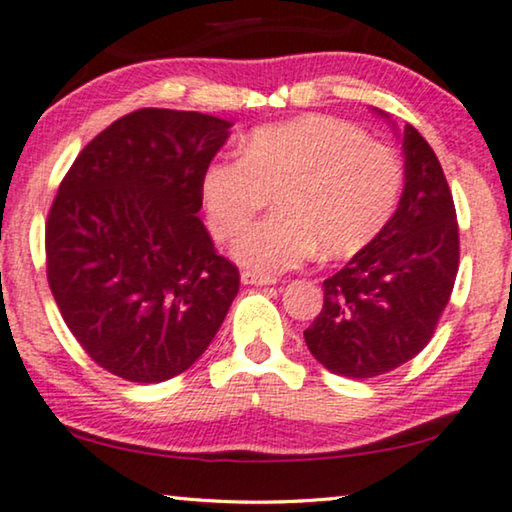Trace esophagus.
Instances as JSON below:
<instances>
[{
  "label": "esophagus",
  "mask_w": 512,
  "mask_h": 512,
  "mask_svg": "<svg viewBox=\"0 0 512 512\" xmlns=\"http://www.w3.org/2000/svg\"><path fill=\"white\" fill-rule=\"evenodd\" d=\"M241 280H243V283H246V285H257V287L276 283V278L262 276V273H255V271H243V273H241Z\"/></svg>",
  "instance_id": "34e87169"
}]
</instances>
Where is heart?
Masks as SVG:
<instances>
[{
  "label": "heart",
  "mask_w": 512,
  "mask_h": 512,
  "mask_svg": "<svg viewBox=\"0 0 512 512\" xmlns=\"http://www.w3.org/2000/svg\"><path fill=\"white\" fill-rule=\"evenodd\" d=\"M403 167L394 148L334 115H301L253 129L241 157H215L201 176L208 225L232 239L276 194L278 213L234 243L241 264L276 276L315 250L348 257L397 213Z\"/></svg>",
  "instance_id": "b5f03b06"
}]
</instances>
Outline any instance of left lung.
Here are the masks:
<instances>
[{
    "instance_id": "8db88e82",
    "label": "left lung",
    "mask_w": 512,
    "mask_h": 512,
    "mask_svg": "<svg viewBox=\"0 0 512 512\" xmlns=\"http://www.w3.org/2000/svg\"><path fill=\"white\" fill-rule=\"evenodd\" d=\"M406 185L397 213L369 246L329 276L325 304L304 331L331 373L376 378L431 341L459 269V227L441 162L413 125L403 127Z\"/></svg>"
}]
</instances>
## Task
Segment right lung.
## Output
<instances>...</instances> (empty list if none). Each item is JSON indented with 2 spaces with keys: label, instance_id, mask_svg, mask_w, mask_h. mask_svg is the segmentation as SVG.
<instances>
[{
  "label": "right lung",
  "instance_id": "1",
  "mask_svg": "<svg viewBox=\"0 0 512 512\" xmlns=\"http://www.w3.org/2000/svg\"><path fill=\"white\" fill-rule=\"evenodd\" d=\"M229 127L197 111L122 115L78 153L48 211L55 304L92 362L129 383L190 369L239 292L197 218Z\"/></svg>",
  "mask_w": 512,
  "mask_h": 512
}]
</instances>
